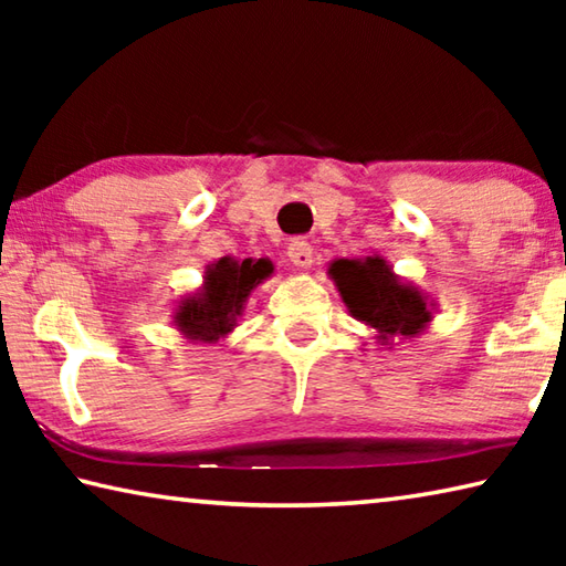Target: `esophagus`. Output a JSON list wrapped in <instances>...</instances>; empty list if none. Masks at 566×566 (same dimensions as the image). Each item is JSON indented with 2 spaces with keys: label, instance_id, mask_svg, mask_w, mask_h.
<instances>
[{
  "label": "esophagus",
  "instance_id": "1",
  "mask_svg": "<svg viewBox=\"0 0 566 566\" xmlns=\"http://www.w3.org/2000/svg\"><path fill=\"white\" fill-rule=\"evenodd\" d=\"M286 256H290V262L294 266H300V270H310L314 262V247L306 242V239H292L290 249H286Z\"/></svg>",
  "mask_w": 566,
  "mask_h": 566
}]
</instances>
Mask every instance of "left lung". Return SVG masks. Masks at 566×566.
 I'll list each match as a JSON object with an SVG mask.
<instances>
[{
	"label": "left lung",
	"mask_w": 566,
	"mask_h": 566,
	"mask_svg": "<svg viewBox=\"0 0 566 566\" xmlns=\"http://www.w3.org/2000/svg\"><path fill=\"white\" fill-rule=\"evenodd\" d=\"M329 280L354 319L377 332V342L391 349L395 339H415L434 319L432 294L395 274L385 256L329 262Z\"/></svg>",
	"instance_id": "8db88e82"
}]
</instances>
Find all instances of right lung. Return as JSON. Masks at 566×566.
Returning <instances> with one entry per match:
<instances>
[{
	"mask_svg": "<svg viewBox=\"0 0 566 566\" xmlns=\"http://www.w3.org/2000/svg\"><path fill=\"white\" fill-rule=\"evenodd\" d=\"M274 274V264L262 260H234L222 256L207 264L205 282L199 290L185 294L171 310V324L189 342L217 344L237 329L247 300L262 282Z\"/></svg>",
	"mask_w": 566,
	"mask_h": 566,
	"instance_id": "obj_1",
	"label": "right lung"
}]
</instances>
